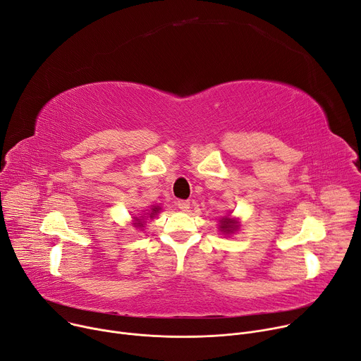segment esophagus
Returning <instances> with one entry per match:
<instances>
[{"mask_svg": "<svg viewBox=\"0 0 361 361\" xmlns=\"http://www.w3.org/2000/svg\"><path fill=\"white\" fill-rule=\"evenodd\" d=\"M176 205H178V208H179L180 211H188V209H189V207H190V202H189V201L179 200V201L176 202Z\"/></svg>", "mask_w": 361, "mask_h": 361, "instance_id": "1", "label": "esophagus"}]
</instances>
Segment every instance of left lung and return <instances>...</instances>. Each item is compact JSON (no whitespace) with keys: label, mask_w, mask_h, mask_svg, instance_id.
<instances>
[{"label":"left lung","mask_w":361,"mask_h":361,"mask_svg":"<svg viewBox=\"0 0 361 361\" xmlns=\"http://www.w3.org/2000/svg\"><path fill=\"white\" fill-rule=\"evenodd\" d=\"M219 228H221V231L223 233H233V230L234 228H237V226H234V221L233 219H230V218H223L221 219V226H219Z\"/></svg>","instance_id":"left-lung-1"}]
</instances>
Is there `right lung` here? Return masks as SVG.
<instances>
[{
    "label": "right lung",
    "instance_id": "obj_1",
    "mask_svg": "<svg viewBox=\"0 0 361 361\" xmlns=\"http://www.w3.org/2000/svg\"><path fill=\"white\" fill-rule=\"evenodd\" d=\"M159 209H160L159 207H153V208L150 209V212H149V214H145V215H149L150 218H153V216H154V215H156V214L159 212ZM149 216H147V218H149ZM143 218H145V216H143ZM134 219H137V223H135V224H138V226H142V219H138V218H134Z\"/></svg>",
    "mask_w": 361,
    "mask_h": 361
}]
</instances>
